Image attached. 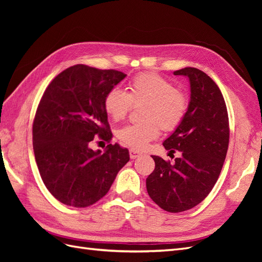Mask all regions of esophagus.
Masks as SVG:
<instances>
[{"instance_id": "34e87169", "label": "esophagus", "mask_w": 262, "mask_h": 262, "mask_svg": "<svg viewBox=\"0 0 262 262\" xmlns=\"http://www.w3.org/2000/svg\"><path fill=\"white\" fill-rule=\"evenodd\" d=\"M130 158H131V160H136V158L137 157H139L140 155H141V153L140 152H138V150H136V149H130Z\"/></svg>"}]
</instances>
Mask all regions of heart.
Returning <instances> with one entry per match:
<instances>
[{
    "instance_id": "obj_1",
    "label": "heart",
    "mask_w": 262,
    "mask_h": 262,
    "mask_svg": "<svg viewBox=\"0 0 262 262\" xmlns=\"http://www.w3.org/2000/svg\"><path fill=\"white\" fill-rule=\"evenodd\" d=\"M143 122L130 123L117 131V138L133 149L144 148L164 131H172L184 120L188 109L186 94L173 87L167 78L156 73H140L129 83L128 93L110 90L104 99L106 114L115 121L122 120L132 105L143 104ZM160 125L158 126V124Z\"/></svg>"
}]
</instances>
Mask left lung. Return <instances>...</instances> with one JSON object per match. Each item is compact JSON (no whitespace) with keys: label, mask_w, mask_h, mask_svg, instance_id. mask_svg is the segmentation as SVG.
<instances>
[{"label":"left lung","mask_w":262,"mask_h":262,"mask_svg":"<svg viewBox=\"0 0 262 262\" xmlns=\"http://www.w3.org/2000/svg\"><path fill=\"white\" fill-rule=\"evenodd\" d=\"M173 74L189 78L190 101L184 120L163 145L181 156L171 165L152 155L155 169L146 178V189L158 207L178 213L194 208L215 185L227 153L229 125L223 95L210 76L195 68Z\"/></svg>","instance_id":"obj_1"}]
</instances>
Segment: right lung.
<instances>
[{
  "label": "right lung",
  "instance_id": "obj_1",
  "mask_svg": "<svg viewBox=\"0 0 262 262\" xmlns=\"http://www.w3.org/2000/svg\"><path fill=\"white\" fill-rule=\"evenodd\" d=\"M126 74L76 64L47 87L33 124L36 163L45 186L55 199L86 208L106 195L129 150L108 144L104 152L90 147L94 138H113L104 108L106 94Z\"/></svg>",
  "mask_w": 262,
  "mask_h": 262
}]
</instances>
